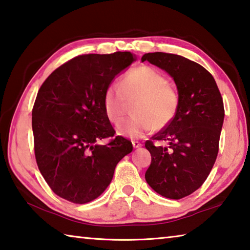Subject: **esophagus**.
Returning a JSON list of instances; mask_svg holds the SVG:
<instances>
[{"instance_id":"esophagus-1","label":"esophagus","mask_w":250,"mask_h":250,"mask_svg":"<svg viewBox=\"0 0 250 250\" xmlns=\"http://www.w3.org/2000/svg\"><path fill=\"white\" fill-rule=\"evenodd\" d=\"M132 146H133V148H140V146H142V144H141L140 141L132 140Z\"/></svg>"}]
</instances>
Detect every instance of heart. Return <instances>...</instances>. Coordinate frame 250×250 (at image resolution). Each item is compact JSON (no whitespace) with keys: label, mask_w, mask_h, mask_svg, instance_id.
Wrapping results in <instances>:
<instances>
[{"label":"heart","mask_w":250,"mask_h":250,"mask_svg":"<svg viewBox=\"0 0 250 250\" xmlns=\"http://www.w3.org/2000/svg\"><path fill=\"white\" fill-rule=\"evenodd\" d=\"M136 113L118 126L125 136L141 137L152 128L159 130L171 124L179 110L178 91L169 84L166 75L150 65L130 69L122 78L121 85L110 83L104 93V109L106 118L118 125L134 101Z\"/></svg>","instance_id":"b5f03b06"}]
</instances>
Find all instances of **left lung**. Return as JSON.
<instances>
[{"mask_svg":"<svg viewBox=\"0 0 250 250\" xmlns=\"http://www.w3.org/2000/svg\"><path fill=\"white\" fill-rule=\"evenodd\" d=\"M141 61L167 71L180 98L173 121L146 141L151 153L146 180L159 195L181 199L203 186L215 164L225 117L223 97L212 75L181 55L146 53Z\"/></svg>","mask_w":250,"mask_h":250,"instance_id":"obj_1","label":"left lung"}]
</instances>
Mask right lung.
I'll return each mask as SVG.
<instances>
[{"mask_svg": "<svg viewBox=\"0 0 250 250\" xmlns=\"http://www.w3.org/2000/svg\"><path fill=\"white\" fill-rule=\"evenodd\" d=\"M136 60L131 52L82 54L63 63L42 83L32 109L34 153L52 191L73 204L96 199L110 185L132 144L114 136L104 109L113 78ZM111 137L106 145L99 140Z\"/></svg>", "mask_w": 250, "mask_h": 250, "instance_id": "add662e5", "label": "right lung"}]
</instances>
